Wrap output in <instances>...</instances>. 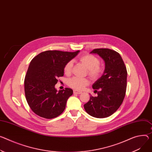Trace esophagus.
<instances>
[{
    "label": "esophagus",
    "mask_w": 152,
    "mask_h": 152,
    "mask_svg": "<svg viewBox=\"0 0 152 152\" xmlns=\"http://www.w3.org/2000/svg\"><path fill=\"white\" fill-rule=\"evenodd\" d=\"M73 93H74V94H81L82 92H81V91H76V90H74V91H73Z\"/></svg>",
    "instance_id": "esophagus-1"
}]
</instances>
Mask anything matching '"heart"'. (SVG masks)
Returning <instances> with one entry per match:
<instances>
[{"label": "heart", "mask_w": 152, "mask_h": 152, "mask_svg": "<svg viewBox=\"0 0 152 152\" xmlns=\"http://www.w3.org/2000/svg\"><path fill=\"white\" fill-rule=\"evenodd\" d=\"M80 62L83 64L88 69V75L93 79H98L102 73V69L99 66L100 61L98 58L91 54H86L79 58ZM73 66L72 61H68L64 67V72L65 75H69L72 72ZM89 83L86 78L73 77L68 81V85L71 88L77 90L83 89Z\"/></svg>", "instance_id": "heart-1"}]
</instances>
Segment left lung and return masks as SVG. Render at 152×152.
<instances>
[{"instance_id":"1","label":"left lung","mask_w":152,"mask_h":152,"mask_svg":"<svg viewBox=\"0 0 152 152\" xmlns=\"http://www.w3.org/2000/svg\"><path fill=\"white\" fill-rule=\"evenodd\" d=\"M96 54L104 61L103 75L93 84L98 96L90 94V100L84 105L86 112L97 118H104L113 115L121 106L126 95L127 72L125 64L116 51L108 48L94 49Z\"/></svg>"}]
</instances>
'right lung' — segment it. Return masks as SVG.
<instances>
[{"instance_id":"right-lung-1","label":"right lung","mask_w":152,"mask_h":152,"mask_svg":"<svg viewBox=\"0 0 152 152\" xmlns=\"http://www.w3.org/2000/svg\"><path fill=\"white\" fill-rule=\"evenodd\" d=\"M80 51L67 52L46 51L31 61L24 80L25 94L32 111L46 119L60 115L66 107L73 90L65 88L58 91V78L64 76L65 65L75 58Z\"/></svg>"}]
</instances>
